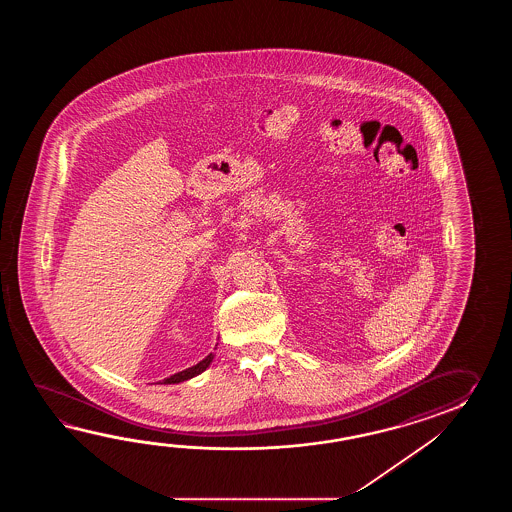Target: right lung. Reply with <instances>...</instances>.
<instances>
[{"mask_svg": "<svg viewBox=\"0 0 512 512\" xmlns=\"http://www.w3.org/2000/svg\"><path fill=\"white\" fill-rule=\"evenodd\" d=\"M212 360H214V355L210 353V355L201 360V362H197L196 366H192V368H188V370L179 371V373H175L172 377L164 379L163 384H179V382L188 381V379H192V377H196L199 373H203V371L207 370Z\"/></svg>", "mask_w": 512, "mask_h": 512, "instance_id": "add662e5", "label": "right lung"}]
</instances>
